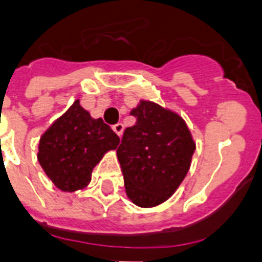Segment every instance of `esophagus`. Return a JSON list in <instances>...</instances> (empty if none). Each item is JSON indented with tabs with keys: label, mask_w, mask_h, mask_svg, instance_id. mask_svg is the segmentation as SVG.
Wrapping results in <instances>:
<instances>
[{
	"label": "esophagus",
	"mask_w": 262,
	"mask_h": 262,
	"mask_svg": "<svg viewBox=\"0 0 262 262\" xmlns=\"http://www.w3.org/2000/svg\"><path fill=\"white\" fill-rule=\"evenodd\" d=\"M113 130L117 133L118 136H122V132H123V123L122 122H118L113 125Z\"/></svg>",
	"instance_id": "34e87169"
}]
</instances>
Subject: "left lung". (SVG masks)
<instances>
[{
  "instance_id": "8db88e82",
  "label": "left lung",
  "mask_w": 262,
  "mask_h": 262,
  "mask_svg": "<svg viewBox=\"0 0 262 262\" xmlns=\"http://www.w3.org/2000/svg\"><path fill=\"white\" fill-rule=\"evenodd\" d=\"M136 117L117 148L127 197L140 207H154L174 193L190 167L195 145L179 115L141 100Z\"/></svg>"
}]
</instances>
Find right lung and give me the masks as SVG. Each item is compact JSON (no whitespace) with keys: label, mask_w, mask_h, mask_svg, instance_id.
<instances>
[{"label":"right lung","mask_w":262,"mask_h":262,"mask_svg":"<svg viewBox=\"0 0 262 262\" xmlns=\"http://www.w3.org/2000/svg\"><path fill=\"white\" fill-rule=\"evenodd\" d=\"M118 144L117 133L102 118H91L76 100L42 136L38 159L55 186L75 191L87 186L104 152Z\"/></svg>","instance_id":"1"}]
</instances>
